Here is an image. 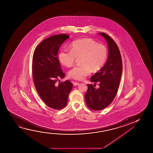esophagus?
Listing matches in <instances>:
<instances>
[{
  "mask_svg": "<svg viewBox=\"0 0 153 153\" xmlns=\"http://www.w3.org/2000/svg\"><path fill=\"white\" fill-rule=\"evenodd\" d=\"M79 84V82H74L73 83L74 86H77V85H78Z\"/></svg>",
  "mask_w": 153,
  "mask_h": 153,
  "instance_id": "obj_1",
  "label": "esophagus"
}]
</instances>
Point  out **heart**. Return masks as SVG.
<instances>
[{"instance_id": "heart-1", "label": "heart", "mask_w": 153, "mask_h": 153, "mask_svg": "<svg viewBox=\"0 0 153 153\" xmlns=\"http://www.w3.org/2000/svg\"><path fill=\"white\" fill-rule=\"evenodd\" d=\"M70 48L71 51L61 50L58 57L60 62L67 67L73 66L76 58L81 57V65L76 66L68 73L69 77L74 79H84L90 74L91 69L94 71L100 70L107 59V48L90 38L74 41L70 44Z\"/></svg>"}]
</instances>
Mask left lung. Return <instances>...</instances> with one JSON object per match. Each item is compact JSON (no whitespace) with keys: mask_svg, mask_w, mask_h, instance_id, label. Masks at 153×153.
I'll return each instance as SVG.
<instances>
[{"mask_svg":"<svg viewBox=\"0 0 153 153\" xmlns=\"http://www.w3.org/2000/svg\"><path fill=\"white\" fill-rule=\"evenodd\" d=\"M106 40L109 54L107 62L98 72L90 78L99 88L88 84L85 98L89 108L94 111L105 109L113 101L117 92L122 73V62L119 49L112 38L105 33H99ZM95 86L94 85V86Z\"/></svg>","mask_w":153,"mask_h":153,"instance_id":"8db88e82","label":"left lung"}]
</instances>
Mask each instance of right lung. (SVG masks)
Segmentation results:
<instances>
[{
  "instance_id": "1",
  "label": "right lung",
  "mask_w": 153,
  "mask_h": 153,
  "mask_svg": "<svg viewBox=\"0 0 153 153\" xmlns=\"http://www.w3.org/2000/svg\"><path fill=\"white\" fill-rule=\"evenodd\" d=\"M69 38L65 34L47 38L36 47L32 60V76L36 90L48 107L63 109L67 105L73 84L68 80L57 84L65 74L57 57L61 45Z\"/></svg>"
}]
</instances>
